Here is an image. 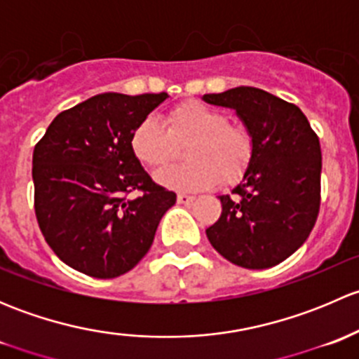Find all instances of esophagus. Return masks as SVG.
<instances>
[{"label":"esophagus","instance_id":"esophagus-1","mask_svg":"<svg viewBox=\"0 0 359 359\" xmlns=\"http://www.w3.org/2000/svg\"><path fill=\"white\" fill-rule=\"evenodd\" d=\"M177 201L184 203V205H189V203L194 201V196H191V194H186V193H179L177 194Z\"/></svg>","mask_w":359,"mask_h":359}]
</instances>
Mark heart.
<instances>
[{"instance_id":"b5f03b06","label":"heart","mask_w":359,"mask_h":359,"mask_svg":"<svg viewBox=\"0 0 359 359\" xmlns=\"http://www.w3.org/2000/svg\"><path fill=\"white\" fill-rule=\"evenodd\" d=\"M187 163L163 170L158 182L170 189L198 191L240 180L252 163L255 142L248 126L229 121L217 107L186 100L166 112L163 123L144 118L130 135L133 156L146 168L159 170L175 156V144H186Z\"/></svg>"}]
</instances>
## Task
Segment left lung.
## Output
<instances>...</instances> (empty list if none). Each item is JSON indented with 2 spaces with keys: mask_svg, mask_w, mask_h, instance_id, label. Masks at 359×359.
Masks as SVG:
<instances>
[{
  "mask_svg": "<svg viewBox=\"0 0 359 359\" xmlns=\"http://www.w3.org/2000/svg\"><path fill=\"white\" fill-rule=\"evenodd\" d=\"M203 100L233 107L255 142L252 163L222 213L206 229L212 247L245 269L283 262L309 238L321 201V147L295 104L253 86L206 93Z\"/></svg>",
  "mask_w": 359,
  "mask_h": 359,
  "instance_id": "left-lung-1",
  "label": "left lung"
}]
</instances>
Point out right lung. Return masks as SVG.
<instances>
[{"label":"right lung","instance_id":"add662e5","mask_svg":"<svg viewBox=\"0 0 359 359\" xmlns=\"http://www.w3.org/2000/svg\"><path fill=\"white\" fill-rule=\"evenodd\" d=\"M166 97L100 93L57 114L34 146L36 219L72 269L100 280L128 273L175 205L177 194L158 186L130 147L133 128Z\"/></svg>","mask_w":359,"mask_h":359}]
</instances>
